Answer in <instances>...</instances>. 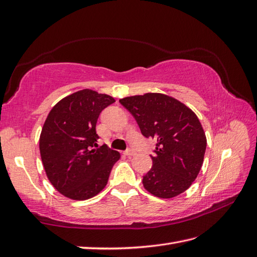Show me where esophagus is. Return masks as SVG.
Listing matches in <instances>:
<instances>
[{"label":"esophagus","mask_w":257,"mask_h":257,"mask_svg":"<svg viewBox=\"0 0 257 257\" xmlns=\"http://www.w3.org/2000/svg\"><path fill=\"white\" fill-rule=\"evenodd\" d=\"M124 154H126L127 157H134V156H136V151H134V150H131V149H128V150H126L124 151Z\"/></svg>","instance_id":"esophagus-1"}]
</instances>
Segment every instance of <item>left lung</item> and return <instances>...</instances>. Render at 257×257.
<instances>
[{"label":"left lung","instance_id":"1","mask_svg":"<svg viewBox=\"0 0 257 257\" xmlns=\"http://www.w3.org/2000/svg\"><path fill=\"white\" fill-rule=\"evenodd\" d=\"M119 103L135 117L146 138L158 141L143 186L159 198L184 193L198 175L207 147L198 117L180 100L160 93L124 97Z\"/></svg>","mask_w":257,"mask_h":257}]
</instances>
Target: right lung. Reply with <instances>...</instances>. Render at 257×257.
<instances>
[{
  "label": "right lung",
  "mask_w": 257,
  "mask_h": 257,
  "mask_svg": "<svg viewBox=\"0 0 257 257\" xmlns=\"http://www.w3.org/2000/svg\"><path fill=\"white\" fill-rule=\"evenodd\" d=\"M112 103L109 95L85 88L62 98L46 119L39 139L41 161L48 180L68 198L96 196L120 159L119 152L96 143L98 116Z\"/></svg>",
  "instance_id": "add662e5"
}]
</instances>
